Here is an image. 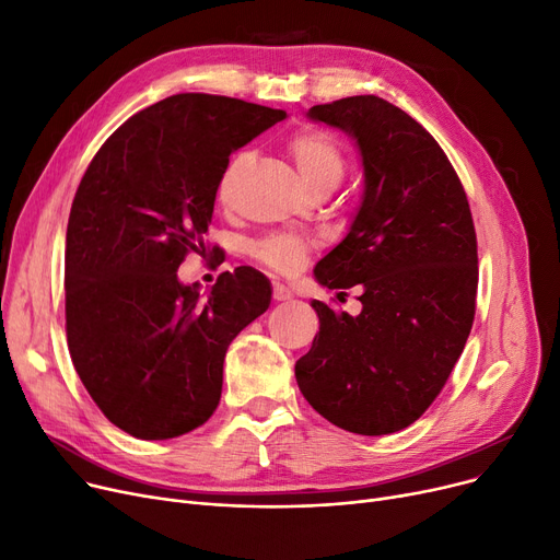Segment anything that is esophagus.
<instances>
[{"label":"esophagus","mask_w":560,"mask_h":560,"mask_svg":"<svg viewBox=\"0 0 560 560\" xmlns=\"http://www.w3.org/2000/svg\"><path fill=\"white\" fill-rule=\"evenodd\" d=\"M272 298H275V302H288V300H292V292L285 285L275 283L272 285Z\"/></svg>","instance_id":"1"}]
</instances>
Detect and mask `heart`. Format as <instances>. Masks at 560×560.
<instances>
[{
	"label": "heart",
	"instance_id": "1",
	"mask_svg": "<svg viewBox=\"0 0 560 560\" xmlns=\"http://www.w3.org/2000/svg\"><path fill=\"white\" fill-rule=\"evenodd\" d=\"M288 152L295 159L304 182L313 190L329 188L342 179L345 174V152L340 142L329 133L315 127H304L288 138ZM252 161L249 152H235L222 167L215 186L220 203H231L241 176ZM313 243L295 233H272L252 245V256L265 268L277 275H295L306 262Z\"/></svg>",
	"mask_w": 560,
	"mask_h": 560
}]
</instances>
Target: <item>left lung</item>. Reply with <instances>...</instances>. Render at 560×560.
Here are the masks:
<instances>
[{"instance_id":"left-lung-1","label":"left lung","mask_w":560,"mask_h":560,"mask_svg":"<svg viewBox=\"0 0 560 560\" xmlns=\"http://www.w3.org/2000/svg\"><path fill=\"white\" fill-rule=\"evenodd\" d=\"M308 115L354 136L363 156L361 209L345 241L315 265L329 290L361 285L363 311L354 317L315 300L319 331L295 376L331 424L395 433L445 388L472 329V211L443 147L395 104L357 95Z\"/></svg>"}]
</instances>
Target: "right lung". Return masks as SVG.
<instances>
[{
	"label": "right lung",
	"instance_id": "obj_1",
	"mask_svg": "<svg viewBox=\"0 0 560 560\" xmlns=\"http://www.w3.org/2000/svg\"><path fill=\"white\" fill-rule=\"evenodd\" d=\"M283 117L224 95H172L117 127L83 174L66 233L68 347L88 395L133 438L209 420L231 340L270 306V281L247 265L206 298L176 270L209 249L231 152Z\"/></svg>",
	"mask_w": 560,
	"mask_h": 560
}]
</instances>
